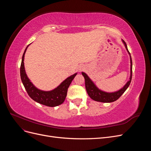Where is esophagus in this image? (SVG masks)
<instances>
[{
    "label": "esophagus",
    "mask_w": 151,
    "mask_h": 151,
    "mask_svg": "<svg viewBox=\"0 0 151 151\" xmlns=\"http://www.w3.org/2000/svg\"><path fill=\"white\" fill-rule=\"evenodd\" d=\"M84 68V65H81V66H79V70H83V69Z\"/></svg>",
    "instance_id": "obj_1"
}]
</instances>
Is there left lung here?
Returning a JSON list of instances; mask_svg holds the SVG:
<instances>
[{"instance_id":"8db88e82","label":"left lung","mask_w":151,"mask_h":151,"mask_svg":"<svg viewBox=\"0 0 151 151\" xmlns=\"http://www.w3.org/2000/svg\"><path fill=\"white\" fill-rule=\"evenodd\" d=\"M122 42L124 44L126 50H127L128 53L130 55V76L129 81L127 82L126 84L123 87L122 89L118 90L116 92H113V93H107L104 92L103 91L100 90L98 87L94 84L93 82L91 81V79L88 77L86 73L82 72V74L84 76L85 79V86L86 89L87 91V93H88L89 97L94 100L98 102H102V103H111L116 101V100L119 98L124 93L125 91L127 90V89L129 88V86L131 83L132 80V58L130 56V53L129 52L127 48V46L126 43L122 40Z\"/></svg>"}]
</instances>
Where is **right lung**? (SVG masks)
Segmentation results:
<instances>
[{"label": "right lung", "mask_w": 151, "mask_h": 151, "mask_svg": "<svg viewBox=\"0 0 151 151\" xmlns=\"http://www.w3.org/2000/svg\"><path fill=\"white\" fill-rule=\"evenodd\" d=\"M29 45L26 48L22 57L20 67V75L22 83L29 97L34 101L50 107L57 106L64 102L67 96V89L77 73L67 77L60 85L52 91H45L36 88L27 76L24 68V55Z\"/></svg>", "instance_id": "right-lung-1"}]
</instances>
